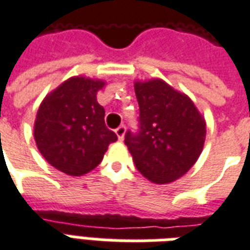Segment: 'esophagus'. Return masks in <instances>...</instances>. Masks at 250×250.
<instances>
[{
	"instance_id": "obj_1",
	"label": "esophagus",
	"mask_w": 250,
	"mask_h": 250,
	"mask_svg": "<svg viewBox=\"0 0 250 250\" xmlns=\"http://www.w3.org/2000/svg\"><path fill=\"white\" fill-rule=\"evenodd\" d=\"M115 134L118 135L119 138V141H123V138H125V125H119L116 130H115Z\"/></svg>"
}]
</instances>
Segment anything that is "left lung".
Segmentation results:
<instances>
[{"label":"left lung","instance_id":"obj_1","mask_svg":"<svg viewBox=\"0 0 250 250\" xmlns=\"http://www.w3.org/2000/svg\"><path fill=\"white\" fill-rule=\"evenodd\" d=\"M139 131L125 143L139 173L154 184H170L188 173L202 152L206 123L188 95L161 79L135 82Z\"/></svg>","mask_w":250,"mask_h":250}]
</instances>
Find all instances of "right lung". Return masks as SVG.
<instances>
[{
  "instance_id": "right-lung-1",
  "label": "right lung",
  "mask_w": 250,
  "mask_h": 250,
  "mask_svg": "<svg viewBox=\"0 0 250 250\" xmlns=\"http://www.w3.org/2000/svg\"><path fill=\"white\" fill-rule=\"evenodd\" d=\"M103 80L73 76L48 93L35 120V141L41 155L62 173L80 177L102 162L118 139L104 123L96 93Z\"/></svg>"
}]
</instances>
